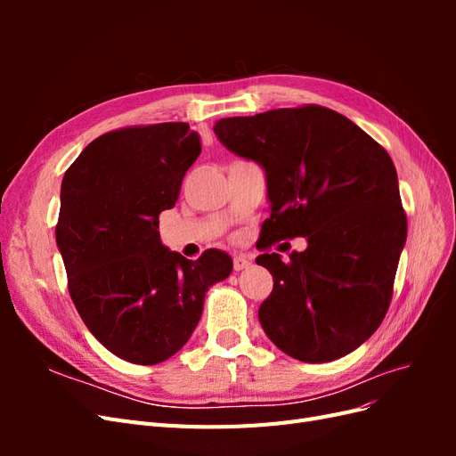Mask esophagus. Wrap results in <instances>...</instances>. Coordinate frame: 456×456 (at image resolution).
<instances>
[{
	"instance_id": "1",
	"label": "esophagus",
	"mask_w": 456,
	"mask_h": 456,
	"mask_svg": "<svg viewBox=\"0 0 456 456\" xmlns=\"http://www.w3.org/2000/svg\"><path fill=\"white\" fill-rule=\"evenodd\" d=\"M251 266V258L249 256H243V255H238L233 256V270L240 272V270H245Z\"/></svg>"
}]
</instances>
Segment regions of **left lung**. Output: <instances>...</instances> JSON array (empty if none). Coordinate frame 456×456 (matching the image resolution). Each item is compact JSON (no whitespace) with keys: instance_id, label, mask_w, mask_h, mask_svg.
<instances>
[{"instance_id":"8db88e82","label":"left lung","mask_w":456,"mask_h":456,"mask_svg":"<svg viewBox=\"0 0 456 456\" xmlns=\"http://www.w3.org/2000/svg\"><path fill=\"white\" fill-rule=\"evenodd\" d=\"M218 141L266 173L272 243L306 238V251L256 256L273 275L258 308L287 355L325 363L354 352L390 308L407 216L394 161L354 121L325 106L280 108L215 126Z\"/></svg>"}]
</instances>
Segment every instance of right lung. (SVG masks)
I'll use <instances>...</instances> for the list:
<instances>
[{"label": "right lung", "mask_w": 456, "mask_h": 456, "mask_svg": "<svg viewBox=\"0 0 456 456\" xmlns=\"http://www.w3.org/2000/svg\"><path fill=\"white\" fill-rule=\"evenodd\" d=\"M200 151L183 121L123 127L94 139L62 178L54 233L68 291L93 337L129 363L181 350L207 289L232 272L223 251L188 260L159 240V213L175 207Z\"/></svg>", "instance_id": "1"}]
</instances>
